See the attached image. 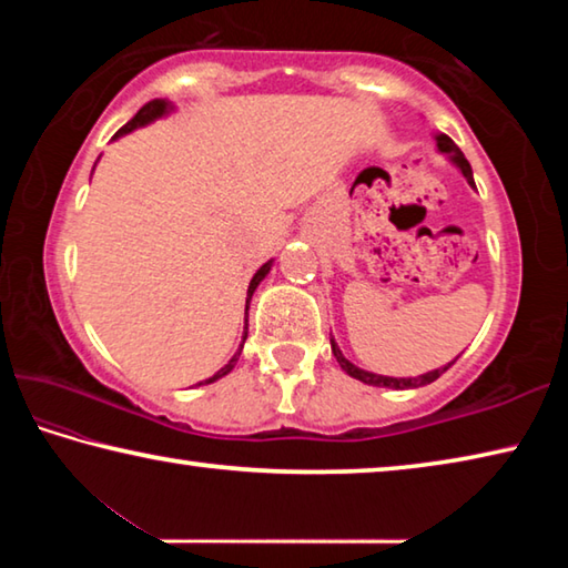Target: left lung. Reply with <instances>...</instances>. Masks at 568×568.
I'll use <instances>...</instances> for the list:
<instances>
[{"label":"left lung","mask_w":568,"mask_h":568,"mask_svg":"<svg viewBox=\"0 0 568 568\" xmlns=\"http://www.w3.org/2000/svg\"><path fill=\"white\" fill-rule=\"evenodd\" d=\"M436 142H438V150H440V152H446V155L450 158V162H454V165H456L460 172H464V178L468 180V185H474V187H476V182H474V172H470L468 160L464 158V152H460V150L456 148V142L450 140L448 134H436ZM331 348H333L335 361L341 363V368H343L345 373H348L351 378L368 383V386H378V388H396V390L428 386V383H434L436 378L444 376V373L450 368V365L456 363V361H450L448 365H444V368H436V371H430V373H423V376H418V378H390V376H378V373H368V371L358 368V365H353V363H351L348 358H345V355L341 353V348H338V345H335V341H333V338H331Z\"/></svg>","instance_id":"8db88e82"}]
</instances>
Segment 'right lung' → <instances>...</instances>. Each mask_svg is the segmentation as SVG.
Instances as JSON below:
<instances>
[{
	"label": "right lung",
	"instance_id": "add662e5",
	"mask_svg": "<svg viewBox=\"0 0 568 568\" xmlns=\"http://www.w3.org/2000/svg\"><path fill=\"white\" fill-rule=\"evenodd\" d=\"M172 110V104L168 102V100H152V102H148L145 108H140V112L134 114V118L124 124V128H120L118 132H114V140L118 138H122V134H128V132H132V130H138V128H145V124H150V122H155L158 118H162V114H168ZM271 265H273V261H267L261 271H257L255 275H253V281H250V285H247V305H245V333H243V343H245V338H247V307H250V297H253V293H255V287L261 285V281L263 277L271 273ZM240 353H243V345H240L237 348V353L233 355V358L227 361V365H223V368H220L213 378H207L205 383H215L217 378H223V376H227L230 371L235 368V363H237V358H240ZM200 386H203V383H200Z\"/></svg>",
	"mask_w": 568,
	"mask_h": 568
}]
</instances>
